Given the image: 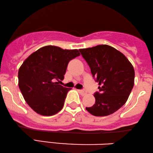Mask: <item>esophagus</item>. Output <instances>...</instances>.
Returning a JSON list of instances; mask_svg holds the SVG:
<instances>
[{"label":"esophagus","mask_w":153,"mask_h":153,"mask_svg":"<svg viewBox=\"0 0 153 153\" xmlns=\"http://www.w3.org/2000/svg\"><path fill=\"white\" fill-rule=\"evenodd\" d=\"M78 91L82 95H85L86 94H87V91H86L85 90H83V89H79Z\"/></svg>","instance_id":"obj_1"}]
</instances>
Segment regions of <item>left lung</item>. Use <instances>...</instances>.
<instances>
[{"label":"left lung","instance_id":"obj_1","mask_svg":"<svg viewBox=\"0 0 153 153\" xmlns=\"http://www.w3.org/2000/svg\"><path fill=\"white\" fill-rule=\"evenodd\" d=\"M100 87L95 104L86 109L92 115L107 116L121 108L134 86V70L123 53L108 45L79 49Z\"/></svg>","mask_w":153,"mask_h":153}]
</instances>
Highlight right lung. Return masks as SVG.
Wrapping results in <instances>:
<instances>
[{
  "instance_id": "1",
  "label": "right lung",
  "mask_w": 153,
  "mask_h": 153,
  "mask_svg": "<svg viewBox=\"0 0 153 153\" xmlns=\"http://www.w3.org/2000/svg\"><path fill=\"white\" fill-rule=\"evenodd\" d=\"M79 55L77 49L50 45L38 49L23 62L19 70V87L36 112L51 116L62 110L71 89L56 81L64 79L69 62Z\"/></svg>"
}]
</instances>
